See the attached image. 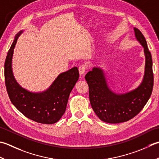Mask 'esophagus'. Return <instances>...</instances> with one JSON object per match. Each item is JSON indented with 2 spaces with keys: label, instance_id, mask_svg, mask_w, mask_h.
I'll use <instances>...</instances> for the list:
<instances>
[{
  "label": "esophagus",
  "instance_id": "esophagus-1",
  "mask_svg": "<svg viewBox=\"0 0 159 159\" xmlns=\"http://www.w3.org/2000/svg\"><path fill=\"white\" fill-rule=\"evenodd\" d=\"M79 73L80 75H83L85 73V71L87 70V65L86 64H81L79 66Z\"/></svg>",
  "mask_w": 159,
  "mask_h": 159
}]
</instances>
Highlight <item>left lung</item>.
<instances>
[{"label": "left lung", "instance_id": "obj_1", "mask_svg": "<svg viewBox=\"0 0 159 159\" xmlns=\"http://www.w3.org/2000/svg\"><path fill=\"white\" fill-rule=\"evenodd\" d=\"M136 39L143 46L145 55L144 79L138 88L124 94H116L108 88L103 71L94 67L85 78L89 86V97L93 110L101 120L108 123L128 121L136 116L150 98L154 85L152 58L141 31L134 28Z\"/></svg>", "mask_w": 159, "mask_h": 159}]
</instances>
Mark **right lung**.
Here are the masks:
<instances>
[{
	"instance_id": "1",
	"label": "right lung",
	"mask_w": 159,
	"mask_h": 159,
	"mask_svg": "<svg viewBox=\"0 0 159 159\" xmlns=\"http://www.w3.org/2000/svg\"><path fill=\"white\" fill-rule=\"evenodd\" d=\"M21 33L16 36L5 62V83L9 98L28 119L43 124L55 123L65 112L70 92L79 79V70L74 67L61 74L44 92L32 93L22 88L16 81L11 70L14 48Z\"/></svg>"
}]
</instances>
